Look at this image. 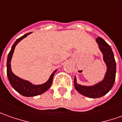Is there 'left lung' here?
Wrapping results in <instances>:
<instances>
[{
	"label": "left lung",
	"instance_id": "1",
	"mask_svg": "<svg viewBox=\"0 0 122 122\" xmlns=\"http://www.w3.org/2000/svg\"><path fill=\"white\" fill-rule=\"evenodd\" d=\"M96 41L103 53V61L107 66V71L103 80L92 86H83L77 83L76 76L74 78L76 90L81 95L92 99L100 98L109 92L114 84L116 74V60L111 46L101 37H98Z\"/></svg>",
	"mask_w": 122,
	"mask_h": 122
}]
</instances>
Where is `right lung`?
<instances>
[{"label": "right lung", "mask_w": 122, "mask_h": 122, "mask_svg": "<svg viewBox=\"0 0 122 122\" xmlns=\"http://www.w3.org/2000/svg\"><path fill=\"white\" fill-rule=\"evenodd\" d=\"M32 32L27 33L26 34L23 35V36L20 37L19 38H18L15 41V43L13 44V46L11 47L10 52L8 54L7 61H6V74H7V77H8L9 81L10 82L11 85L17 92H19L20 95H23L24 97H35L37 95H41L48 90L52 84L54 74L57 71V69L55 70L46 82L44 84H38V85L33 84L30 82L19 78L13 73V71L11 70V61L13 53H14L15 46L21 40H23L25 37H27Z\"/></svg>", "instance_id": "add662e5"}]
</instances>
